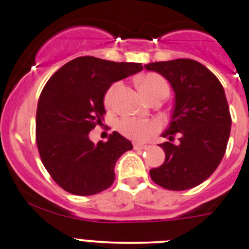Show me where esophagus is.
I'll list each match as a JSON object with an SVG mask.
<instances>
[{
  "label": "esophagus",
  "instance_id": "obj_1",
  "mask_svg": "<svg viewBox=\"0 0 249 249\" xmlns=\"http://www.w3.org/2000/svg\"><path fill=\"white\" fill-rule=\"evenodd\" d=\"M134 148H135V150H138V151H140V150H147L148 146H147V145H143V143L135 142V143H134Z\"/></svg>",
  "mask_w": 249,
  "mask_h": 249
}]
</instances>
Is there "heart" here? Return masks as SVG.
I'll return each instance as SVG.
<instances>
[{
    "instance_id": "obj_1",
    "label": "heart",
    "mask_w": 249,
    "mask_h": 249,
    "mask_svg": "<svg viewBox=\"0 0 249 249\" xmlns=\"http://www.w3.org/2000/svg\"><path fill=\"white\" fill-rule=\"evenodd\" d=\"M139 88L145 98L157 93L159 90L168 88L166 81L157 73H146L141 76L138 81ZM118 85H113L104 96V103L107 107H110L113 103L114 94L117 92ZM160 129V125L156 122H147V120H139L134 118H125L119 123V130L123 135L132 139V140L143 141L156 134Z\"/></svg>"
}]
</instances>
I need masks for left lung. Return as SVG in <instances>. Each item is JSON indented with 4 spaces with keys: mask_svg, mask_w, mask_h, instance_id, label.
I'll list each match as a JSON object with an SVG mask.
<instances>
[{
    "mask_svg": "<svg viewBox=\"0 0 249 249\" xmlns=\"http://www.w3.org/2000/svg\"><path fill=\"white\" fill-rule=\"evenodd\" d=\"M169 81L176 94L172 120L162 134L166 153L162 166L150 171L151 179L168 190H185L201 184L215 172L226 152L231 114L221 82L200 62L190 59L150 62ZM180 132V143H171Z\"/></svg>",
    "mask_w": 249,
    "mask_h": 249,
    "instance_id": "1",
    "label": "left lung"
}]
</instances>
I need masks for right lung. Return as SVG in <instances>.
<instances>
[{
	"label": "right lung",
	"instance_id": "add662e5",
	"mask_svg": "<svg viewBox=\"0 0 249 249\" xmlns=\"http://www.w3.org/2000/svg\"><path fill=\"white\" fill-rule=\"evenodd\" d=\"M141 70L136 62L81 56L44 86L36 108V146L44 167L64 190L88 196L114 183V166L132 143L113 131L107 142L96 145L88 134L104 120L103 99L111 83Z\"/></svg>",
	"mask_w": 249,
	"mask_h": 249
}]
</instances>
